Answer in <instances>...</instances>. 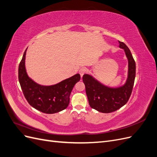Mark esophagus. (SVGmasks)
Segmentation results:
<instances>
[{"mask_svg":"<svg viewBox=\"0 0 157 157\" xmlns=\"http://www.w3.org/2000/svg\"><path fill=\"white\" fill-rule=\"evenodd\" d=\"M84 73H85V68H84V67L80 68V70H79V73L80 75V77H82V76H83V75L84 74Z\"/></svg>","mask_w":157,"mask_h":157,"instance_id":"obj_1","label":"esophagus"}]
</instances>
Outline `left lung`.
I'll return each mask as SVG.
<instances>
[{"label":"left lung","mask_w":157,"mask_h":157,"mask_svg":"<svg viewBox=\"0 0 157 157\" xmlns=\"http://www.w3.org/2000/svg\"><path fill=\"white\" fill-rule=\"evenodd\" d=\"M118 42L119 47L125 52L128 63V76L124 84L111 87L101 83L92 75L84 74L82 77L90 106L103 113L115 111L124 106L130 97L134 84L135 61L128 46L124 42Z\"/></svg>","instance_id":"obj_1"}]
</instances>
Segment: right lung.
<instances>
[{"instance_id": "add662e5", "label": "right lung", "mask_w": 157, "mask_h": 157, "mask_svg": "<svg viewBox=\"0 0 157 157\" xmlns=\"http://www.w3.org/2000/svg\"><path fill=\"white\" fill-rule=\"evenodd\" d=\"M27 49L24 52L18 69L19 82L27 101L33 107L46 114H54L64 110L69 104L71 91L75 84L80 79V75L76 74L50 86L38 84L27 73Z\"/></svg>"}]
</instances>
